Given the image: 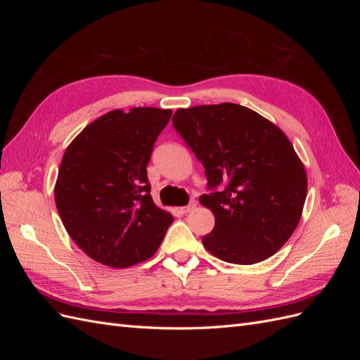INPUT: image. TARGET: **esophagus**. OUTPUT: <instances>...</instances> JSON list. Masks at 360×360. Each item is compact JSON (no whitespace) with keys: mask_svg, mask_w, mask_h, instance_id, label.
Here are the masks:
<instances>
[{"mask_svg":"<svg viewBox=\"0 0 360 360\" xmlns=\"http://www.w3.org/2000/svg\"><path fill=\"white\" fill-rule=\"evenodd\" d=\"M195 205H197V202H195V201H191L188 205H184V207H181V209H180V212L181 213H189L192 209H195Z\"/></svg>","mask_w":360,"mask_h":360,"instance_id":"obj_1","label":"esophagus"}]
</instances>
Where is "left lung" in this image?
I'll return each mask as SVG.
<instances>
[{"mask_svg": "<svg viewBox=\"0 0 360 360\" xmlns=\"http://www.w3.org/2000/svg\"><path fill=\"white\" fill-rule=\"evenodd\" d=\"M172 126L202 163L214 214L204 248L226 263L255 264L284 246L300 221L307 172L282 130L246 106L177 110Z\"/></svg>", "mask_w": 360, "mask_h": 360, "instance_id": "left-lung-1", "label": "left lung"}]
</instances>
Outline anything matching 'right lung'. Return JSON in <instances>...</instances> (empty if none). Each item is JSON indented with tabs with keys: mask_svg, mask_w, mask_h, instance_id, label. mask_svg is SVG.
<instances>
[{
	"mask_svg": "<svg viewBox=\"0 0 360 360\" xmlns=\"http://www.w3.org/2000/svg\"><path fill=\"white\" fill-rule=\"evenodd\" d=\"M172 111L115 110L76 136L63 156L56 204L64 228L97 263L124 269L148 259L172 224L150 195L147 165Z\"/></svg>",
	"mask_w": 360,
	"mask_h": 360,
	"instance_id": "obj_1",
	"label": "right lung"
}]
</instances>
